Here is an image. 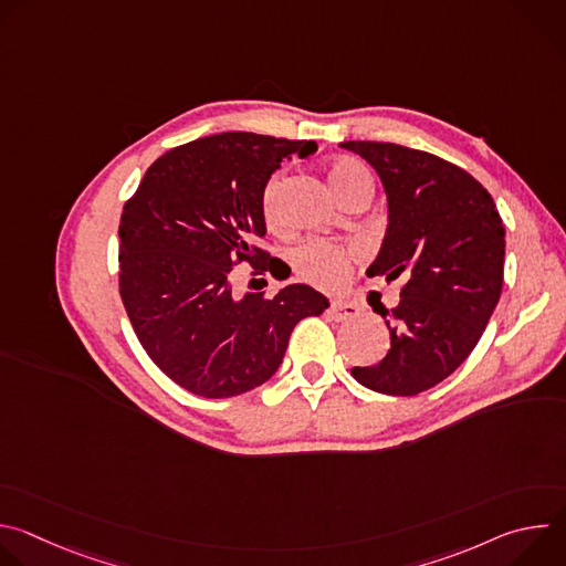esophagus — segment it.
Segmentation results:
<instances>
[{
	"mask_svg": "<svg viewBox=\"0 0 566 566\" xmlns=\"http://www.w3.org/2000/svg\"><path fill=\"white\" fill-rule=\"evenodd\" d=\"M329 315H332L334 319H338V322H347V319H354V317L358 315V306H356V304H349V302L336 300V302H332V306H329Z\"/></svg>",
	"mask_w": 566,
	"mask_h": 566,
	"instance_id": "1",
	"label": "esophagus"
}]
</instances>
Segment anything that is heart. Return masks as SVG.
<instances>
[{"label":"heart","instance_id":"b5f03b06","mask_svg":"<svg viewBox=\"0 0 566 566\" xmlns=\"http://www.w3.org/2000/svg\"><path fill=\"white\" fill-rule=\"evenodd\" d=\"M327 179L332 184V190L340 199V203H345L358 195L371 197V192H374L371 175L358 164V160H354L349 156H340V158L332 160L327 168ZM282 190H284V177H282V172H275L266 179L262 195H260V210H262L264 221L271 228L280 226ZM358 253L360 251L356 247H343V244H338V241H332V239H308L293 251L291 262H293L295 273L302 280L311 282L317 289L338 291L347 284Z\"/></svg>","mask_w":566,"mask_h":566}]
</instances>
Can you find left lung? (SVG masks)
<instances>
[{"instance_id":"8db88e82","label":"left lung","mask_w":566,"mask_h":566,"mask_svg":"<svg viewBox=\"0 0 566 566\" xmlns=\"http://www.w3.org/2000/svg\"><path fill=\"white\" fill-rule=\"evenodd\" d=\"M378 172L387 232L367 275L406 277L389 317V352L354 378L415 396L448 378L474 349L504 284V223L493 197L448 160L396 143L345 140Z\"/></svg>"}]
</instances>
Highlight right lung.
<instances>
[{
  "label": "right lung",
  "instance_id": "right-lung-1",
  "mask_svg": "<svg viewBox=\"0 0 566 566\" xmlns=\"http://www.w3.org/2000/svg\"><path fill=\"white\" fill-rule=\"evenodd\" d=\"M313 140L223 132L179 145L147 168L118 226V286L132 327L156 367L203 398H228L266 382L291 332L329 300L306 284L273 297L232 293V266L275 277L260 195L291 154ZM258 282V280H251Z\"/></svg>",
  "mask_w": 566,
  "mask_h": 566
}]
</instances>
